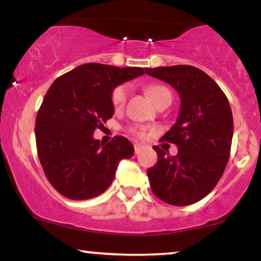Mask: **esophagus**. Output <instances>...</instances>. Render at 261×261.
Wrapping results in <instances>:
<instances>
[{
    "mask_svg": "<svg viewBox=\"0 0 261 261\" xmlns=\"http://www.w3.org/2000/svg\"><path fill=\"white\" fill-rule=\"evenodd\" d=\"M145 146L143 144H135L134 145V150H135V153H139V152H140L141 150H143Z\"/></svg>",
    "mask_w": 261,
    "mask_h": 261,
    "instance_id": "obj_1",
    "label": "esophagus"
}]
</instances>
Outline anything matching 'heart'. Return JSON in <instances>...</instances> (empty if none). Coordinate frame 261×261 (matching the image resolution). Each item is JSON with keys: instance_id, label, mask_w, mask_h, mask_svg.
<instances>
[{"instance_id": "obj_1", "label": "heart", "mask_w": 261, "mask_h": 261, "mask_svg": "<svg viewBox=\"0 0 261 261\" xmlns=\"http://www.w3.org/2000/svg\"><path fill=\"white\" fill-rule=\"evenodd\" d=\"M128 91H129V87L126 84L115 87L113 93H111V104H113L115 110H121L124 107L128 97ZM164 91H168L164 86H150L147 89V93L150 94L152 100L154 101L158 98V96L161 93H163ZM134 133L137 135H140V137L144 134L141 130H135Z\"/></svg>"}]
</instances>
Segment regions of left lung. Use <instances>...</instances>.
Instances as JSON below:
<instances>
[{"label": "left lung", "instance_id": "1", "mask_svg": "<svg viewBox=\"0 0 261 261\" xmlns=\"http://www.w3.org/2000/svg\"><path fill=\"white\" fill-rule=\"evenodd\" d=\"M145 72L174 87L181 99L177 120L162 137L178 147L177 154L153 146L158 161L147 170L151 189L170 205L194 204L215 188L229 161L234 132L229 100L197 67L178 64Z\"/></svg>", "mask_w": 261, "mask_h": 261}]
</instances>
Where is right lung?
<instances>
[{
  "label": "right lung",
  "instance_id": "add662e5",
  "mask_svg": "<svg viewBox=\"0 0 261 261\" xmlns=\"http://www.w3.org/2000/svg\"><path fill=\"white\" fill-rule=\"evenodd\" d=\"M143 74L140 67L85 63L50 86L37 114L36 144L46 178L63 197H98L114 181L120 161L134 154L124 137L103 144L93 132L113 117L115 87Z\"/></svg>",
  "mask_w": 261,
  "mask_h": 261
}]
</instances>
